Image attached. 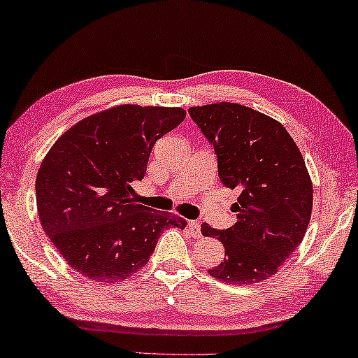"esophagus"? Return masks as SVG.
<instances>
[{"mask_svg": "<svg viewBox=\"0 0 358 358\" xmlns=\"http://www.w3.org/2000/svg\"><path fill=\"white\" fill-rule=\"evenodd\" d=\"M187 228H189V231L192 233L194 238L200 236V223L197 222V220H190V222L187 223Z\"/></svg>", "mask_w": 358, "mask_h": 358, "instance_id": "1", "label": "esophagus"}]
</instances>
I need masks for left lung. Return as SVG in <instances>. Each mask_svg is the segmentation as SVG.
<instances>
[{"label": "left lung", "instance_id": "1", "mask_svg": "<svg viewBox=\"0 0 358 358\" xmlns=\"http://www.w3.org/2000/svg\"><path fill=\"white\" fill-rule=\"evenodd\" d=\"M189 114L213 143L220 180L241 190L231 228H200L224 246L223 262L208 273L239 285L266 280L300 246L311 218L313 182L301 151L280 122L236 102Z\"/></svg>", "mask_w": 358, "mask_h": 358}]
</instances>
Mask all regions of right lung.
Listing matches in <instances>:
<instances>
[{"label": "right lung", "mask_w": 358, "mask_h": 358, "mask_svg": "<svg viewBox=\"0 0 358 358\" xmlns=\"http://www.w3.org/2000/svg\"><path fill=\"white\" fill-rule=\"evenodd\" d=\"M185 119L182 107L122 104L68 129L36 179L43 231L68 266L90 280L115 282L150 261L161 231L185 228L179 215L136 203L156 140Z\"/></svg>", "instance_id": "add662e5"}]
</instances>
